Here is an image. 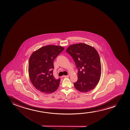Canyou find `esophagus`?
<instances>
[{
  "instance_id": "obj_1",
  "label": "esophagus",
  "mask_w": 130,
  "mask_h": 130,
  "mask_svg": "<svg viewBox=\"0 0 130 130\" xmlns=\"http://www.w3.org/2000/svg\"><path fill=\"white\" fill-rule=\"evenodd\" d=\"M63 77H64V78H68V77H69V75H64Z\"/></svg>"
}]
</instances>
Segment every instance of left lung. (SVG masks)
<instances>
[{"label": "left lung", "instance_id": "left-lung-1", "mask_svg": "<svg viewBox=\"0 0 130 130\" xmlns=\"http://www.w3.org/2000/svg\"><path fill=\"white\" fill-rule=\"evenodd\" d=\"M66 52L73 58L78 69L75 88L81 92L92 90L98 84L101 75L100 55L96 49L88 45L79 43L71 45Z\"/></svg>", "mask_w": 130, "mask_h": 130}]
</instances>
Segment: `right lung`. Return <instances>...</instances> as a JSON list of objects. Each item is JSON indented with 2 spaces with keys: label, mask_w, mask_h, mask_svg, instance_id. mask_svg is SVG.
Wrapping results in <instances>:
<instances>
[{
  "label": "right lung",
  "mask_w": 130,
  "mask_h": 130,
  "mask_svg": "<svg viewBox=\"0 0 130 130\" xmlns=\"http://www.w3.org/2000/svg\"><path fill=\"white\" fill-rule=\"evenodd\" d=\"M64 49L62 46L47 45L32 53L29 60L28 74L34 87L41 92L51 94L59 87L60 78L53 75L54 60Z\"/></svg>",
  "instance_id": "right-lung-1"
}]
</instances>
